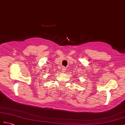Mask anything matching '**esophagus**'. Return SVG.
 Wrapping results in <instances>:
<instances>
[{
	"instance_id": "1",
	"label": "esophagus",
	"mask_w": 125,
	"mask_h": 125,
	"mask_svg": "<svg viewBox=\"0 0 125 125\" xmlns=\"http://www.w3.org/2000/svg\"><path fill=\"white\" fill-rule=\"evenodd\" d=\"M65 71H66V68L65 67H63L62 69V72L63 73V72H65Z\"/></svg>"
}]
</instances>
